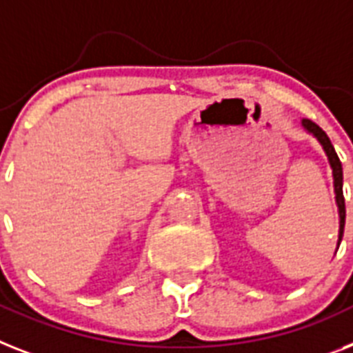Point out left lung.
I'll use <instances>...</instances> for the list:
<instances>
[{
	"label": "left lung",
	"instance_id": "1",
	"mask_svg": "<svg viewBox=\"0 0 353 353\" xmlns=\"http://www.w3.org/2000/svg\"><path fill=\"white\" fill-rule=\"evenodd\" d=\"M303 126L307 128L310 133H314L317 141L321 142L323 150L327 151V157L330 160L332 165V173H334V188H336V200H337V208H339V243L341 238H343V231H345V218H346V208H345V196H343V168H341V160L337 157L336 150H334V145H332L330 139L321 128L317 126L316 122L312 121H303Z\"/></svg>",
	"mask_w": 353,
	"mask_h": 353
}]
</instances>
